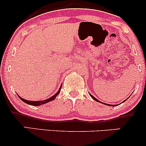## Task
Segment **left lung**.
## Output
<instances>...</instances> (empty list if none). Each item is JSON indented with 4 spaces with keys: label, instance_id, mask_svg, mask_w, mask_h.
I'll return each mask as SVG.
<instances>
[{
    "label": "left lung",
    "instance_id": "obj_1",
    "mask_svg": "<svg viewBox=\"0 0 146 146\" xmlns=\"http://www.w3.org/2000/svg\"><path fill=\"white\" fill-rule=\"evenodd\" d=\"M89 95H90V97H91V98H93V100H95V101H96V102H100V103H102V104H105V105H106V106H117V105H118V104H115V105H112V104H105V103H103V102H100V101H99V100H98V99H96V98H95V97L94 96H93V95H92L91 94H90V93H89ZM129 98H127V99H128ZM127 99H126V100H124V101H123V102H121V103H123V102H125V101H126V100H127Z\"/></svg>",
    "mask_w": 146,
    "mask_h": 146
}]
</instances>
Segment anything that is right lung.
Here are the masks:
<instances>
[{"instance_id":"1","label":"right lung","mask_w":146,"mask_h":146,"mask_svg":"<svg viewBox=\"0 0 146 146\" xmlns=\"http://www.w3.org/2000/svg\"><path fill=\"white\" fill-rule=\"evenodd\" d=\"M62 84H61V86H60L59 90H58V91L57 92L56 94H55L54 95H53V96L51 97L50 98L46 99V100H42V101H29V100H25V99L21 98V97H20L18 95V98L21 99L22 101L24 102L25 103L27 104H29V105H31V106H40V105L48 103V102H49L53 101V100H54V99L56 98V97L58 95V94L60 93V90H61V88H62Z\"/></svg>"}]
</instances>
